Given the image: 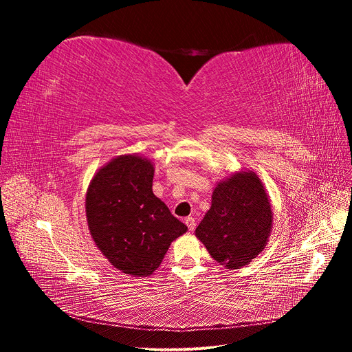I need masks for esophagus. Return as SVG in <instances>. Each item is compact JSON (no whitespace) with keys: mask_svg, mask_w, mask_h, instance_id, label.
Segmentation results:
<instances>
[{"mask_svg":"<svg viewBox=\"0 0 352 352\" xmlns=\"http://www.w3.org/2000/svg\"><path fill=\"white\" fill-rule=\"evenodd\" d=\"M185 223H186V226H188L189 230H194L195 226H197V223H195V219H194V217H186V219H185Z\"/></svg>","mask_w":352,"mask_h":352,"instance_id":"1","label":"esophagus"}]
</instances>
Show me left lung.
<instances>
[{
	"mask_svg": "<svg viewBox=\"0 0 352 352\" xmlns=\"http://www.w3.org/2000/svg\"><path fill=\"white\" fill-rule=\"evenodd\" d=\"M273 228L270 198L258 175L242 170L220 180L195 236L226 269H241L265 248Z\"/></svg>",
	"mask_w": 352,
	"mask_h": 352,
	"instance_id": "left-lung-1",
	"label": "left lung"
}]
</instances>
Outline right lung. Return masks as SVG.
Segmentation results:
<instances>
[{"label":"right lung","instance_id":"1","mask_svg":"<svg viewBox=\"0 0 352 352\" xmlns=\"http://www.w3.org/2000/svg\"><path fill=\"white\" fill-rule=\"evenodd\" d=\"M154 164L138 154L114 157L94 175L85 208L91 236L114 269L153 274L188 230L153 192Z\"/></svg>","mask_w":352,"mask_h":352}]
</instances>
